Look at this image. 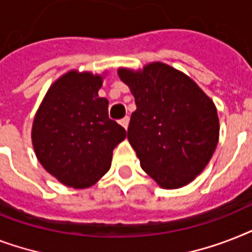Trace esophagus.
Listing matches in <instances>:
<instances>
[{
    "label": "esophagus",
    "mask_w": 252,
    "mask_h": 252,
    "mask_svg": "<svg viewBox=\"0 0 252 252\" xmlns=\"http://www.w3.org/2000/svg\"><path fill=\"white\" fill-rule=\"evenodd\" d=\"M120 124H122L124 128H128V126H129V116H124L123 119H120Z\"/></svg>",
    "instance_id": "1"
}]
</instances>
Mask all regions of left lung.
<instances>
[{"mask_svg":"<svg viewBox=\"0 0 252 252\" xmlns=\"http://www.w3.org/2000/svg\"><path fill=\"white\" fill-rule=\"evenodd\" d=\"M119 77L130 87L137 107L128 140L142 170L163 188L192 182L219 142L215 103L189 77L161 63L136 73L119 69Z\"/></svg>","mask_w":252,"mask_h":252,"instance_id":"1","label":"left lung"}]
</instances>
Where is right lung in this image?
<instances>
[{
  "mask_svg": "<svg viewBox=\"0 0 252 252\" xmlns=\"http://www.w3.org/2000/svg\"><path fill=\"white\" fill-rule=\"evenodd\" d=\"M102 78L69 72L51 86L32 126V144L43 167L65 186L90 187L111 166L112 150L126 136L108 118L99 98Z\"/></svg>",
  "mask_w": 252,
  "mask_h": 252,
  "instance_id": "right-lung-1",
  "label": "right lung"
}]
</instances>
